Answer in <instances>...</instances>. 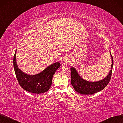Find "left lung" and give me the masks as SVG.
<instances>
[{
	"mask_svg": "<svg viewBox=\"0 0 123 123\" xmlns=\"http://www.w3.org/2000/svg\"><path fill=\"white\" fill-rule=\"evenodd\" d=\"M110 55L112 60V64L111 68V70L110 71L109 74L105 78L99 81L93 82L87 81L79 76L74 68H71V84L77 92L82 94H93L103 90L106 86L111 79L113 64H114L111 52Z\"/></svg>",
	"mask_w": 123,
	"mask_h": 123,
	"instance_id": "obj_1",
	"label": "left lung"
}]
</instances>
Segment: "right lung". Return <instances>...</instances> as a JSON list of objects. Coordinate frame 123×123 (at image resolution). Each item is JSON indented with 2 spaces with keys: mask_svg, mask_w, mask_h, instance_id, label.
Wrapping results in <instances>:
<instances>
[{
  "mask_svg": "<svg viewBox=\"0 0 123 123\" xmlns=\"http://www.w3.org/2000/svg\"><path fill=\"white\" fill-rule=\"evenodd\" d=\"M16 51L13 57V67L18 81L21 87L35 94H41L47 91L51 86L54 74L61 66L60 62L53 63L37 75H29L18 68L16 62Z\"/></svg>",
  "mask_w": 123,
  "mask_h": 123,
  "instance_id": "right-lung-1",
  "label": "right lung"
}]
</instances>
